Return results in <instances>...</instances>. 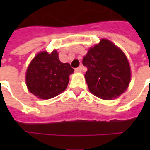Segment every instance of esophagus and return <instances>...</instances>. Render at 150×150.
I'll return each instance as SVG.
<instances>
[{"label": "esophagus", "instance_id": "esophagus-1", "mask_svg": "<svg viewBox=\"0 0 150 150\" xmlns=\"http://www.w3.org/2000/svg\"><path fill=\"white\" fill-rule=\"evenodd\" d=\"M75 71L76 72H80L82 71V67L80 66V67H77V68L75 69Z\"/></svg>", "mask_w": 150, "mask_h": 150}]
</instances>
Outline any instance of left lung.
Returning <instances> with one entry per match:
<instances>
[{
	"label": "left lung",
	"mask_w": 150,
	"mask_h": 150,
	"mask_svg": "<svg viewBox=\"0 0 150 150\" xmlns=\"http://www.w3.org/2000/svg\"><path fill=\"white\" fill-rule=\"evenodd\" d=\"M89 91L103 100L119 96L129 87L131 73L125 54L112 42L101 39L83 59Z\"/></svg>",
	"instance_id": "1"
}]
</instances>
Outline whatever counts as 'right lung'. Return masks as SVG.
Here are the masks:
<instances>
[{"label":"right lung","mask_w":150,"mask_h":150,"mask_svg":"<svg viewBox=\"0 0 150 150\" xmlns=\"http://www.w3.org/2000/svg\"><path fill=\"white\" fill-rule=\"evenodd\" d=\"M74 72L68 62H60L56 50L42 51L35 56L26 71L29 91L40 99L48 100L60 94L67 87L69 75Z\"/></svg>","instance_id":"add662e5"}]
</instances>
